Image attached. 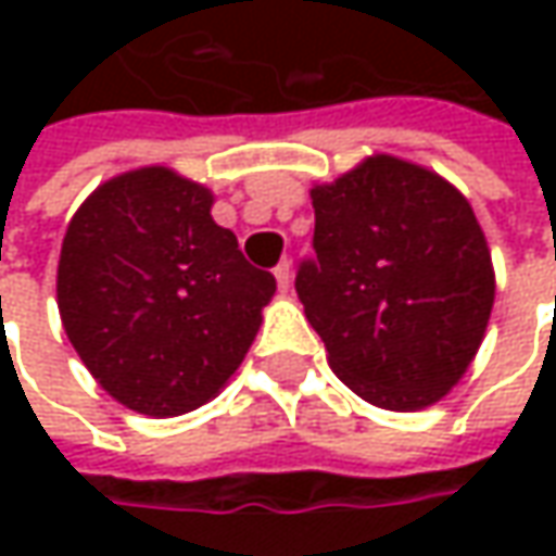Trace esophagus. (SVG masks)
<instances>
[{
	"mask_svg": "<svg viewBox=\"0 0 556 556\" xmlns=\"http://www.w3.org/2000/svg\"><path fill=\"white\" fill-rule=\"evenodd\" d=\"M275 281H278L281 293H290V288H293V266H290L288 260L278 263V268H275Z\"/></svg>",
	"mask_w": 556,
	"mask_h": 556,
	"instance_id": "34e87169",
	"label": "esophagus"
}]
</instances>
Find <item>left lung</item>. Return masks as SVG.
<instances>
[{"mask_svg": "<svg viewBox=\"0 0 556 556\" xmlns=\"http://www.w3.org/2000/svg\"><path fill=\"white\" fill-rule=\"evenodd\" d=\"M315 260L296 293L331 371L365 402L420 412L458 383L495 303L473 206L439 173L393 154L309 191Z\"/></svg>", "mask_w": 556, "mask_h": 556, "instance_id": "left-lung-1", "label": "left lung"}]
</instances>
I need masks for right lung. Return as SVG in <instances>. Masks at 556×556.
<instances>
[{
  "label": "right lung",
  "mask_w": 556,
  "mask_h": 556,
  "mask_svg": "<svg viewBox=\"0 0 556 556\" xmlns=\"http://www.w3.org/2000/svg\"><path fill=\"white\" fill-rule=\"evenodd\" d=\"M210 210L201 182L139 166L98 185L67 225L61 325L101 390L139 415H185L219 393L275 293Z\"/></svg>",
  "instance_id": "add662e5"
}]
</instances>
